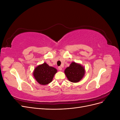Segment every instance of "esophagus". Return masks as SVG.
I'll use <instances>...</instances> for the list:
<instances>
[{
  "label": "esophagus",
  "instance_id": "obj_1",
  "mask_svg": "<svg viewBox=\"0 0 120 120\" xmlns=\"http://www.w3.org/2000/svg\"><path fill=\"white\" fill-rule=\"evenodd\" d=\"M58 68H59V70L60 71L62 70V68H61V67H58Z\"/></svg>",
  "mask_w": 120,
  "mask_h": 120
}]
</instances>
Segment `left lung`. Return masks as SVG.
Returning <instances> with one entry per match:
<instances>
[{
	"label": "left lung",
	"mask_w": 120,
	"mask_h": 120,
	"mask_svg": "<svg viewBox=\"0 0 120 120\" xmlns=\"http://www.w3.org/2000/svg\"><path fill=\"white\" fill-rule=\"evenodd\" d=\"M67 78L72 82H77L81 80L85 73V68L81 64L72 62L64 71Z\"/></svg>",
	"instance_id": "8db88e82"
}]
</instances>
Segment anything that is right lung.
Here are the masks:
<instances>
[{"label": "right lung", "mask_w": 120, "mask_h": 120, "mask_svg": "<svg viewBox=\"0 0 120 120\" xmlns=\"http://www.w3.org/2000/svg\"><path fill=\"white\" fill-rule=\"evenodd\" d=\"M56 72V69L49 67L48 64L45 63L36 68L33 74L34 78L39 83L45 85L52 81Z\"/></svg>", "instance_id": "obj_1"}]
</instances>
